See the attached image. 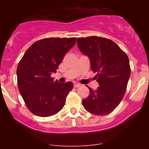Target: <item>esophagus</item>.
Wrapping results in <instances>:
<instances>
[{
	"label": "esophagus",
	"mask_w": 149,
	"mask_h": 149,
	"mask_svg": "<svg viewBox=\"0 0 149 149\" xmlns=\"http://www.w3.org/2000/svg\"><path fill=\"white\" fill-rule=\"evenodd\" d=\"M74 86L75 88H78V87H80V86H81V84H74Z\"/></svg>",
	"instance_id": "34e87169"
}]
</instances>
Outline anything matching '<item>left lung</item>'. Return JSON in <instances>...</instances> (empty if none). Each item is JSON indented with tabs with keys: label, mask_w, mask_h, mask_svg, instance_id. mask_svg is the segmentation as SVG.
Instances as JSON below:
<instances>
[{
	"label": "left lung",
	"mask_w": 149,
	"mask_h": 149,
	"mask_svg": "<svg viewBox=\"0 0 149 149\" xmlns=\"http://www.w3.org/2000/svg\"><path fill=\"white\" fill-rule=\"evenodd\" d=\"M79 50L90 60L91 69L99 86L89 87V95L82 100L84 108L91 113L104 116L113 111L123 98L131 75L129 59L119 46L108 39L89 36L77 38Z\"/></svg>",
	"instance_id": "1"
}]
</instances>
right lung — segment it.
Wrapping results in <instances>:
<instances>
[{
  "label": "right lung",
  "instance_id": "1",
  "mask_svg": "<svg viewBox=\"0 0 149 149\" xmlns=\"http://www.w3.org/2000/svg\"><path fill=\"white\" fill-rule=\"evenodd\" d=\"M77 38H47L34 42L26 51L17 68L19 93L32 113L41 117L56 114L73 89L70 81L59 83L51 75Z\"/></svg>",
  "mask_w": 149,
  "mask_h": 149
}]
</instances>
